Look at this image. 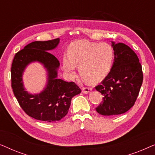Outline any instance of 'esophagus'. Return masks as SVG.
Returning <instances> with one entry per match:
<instances>
[{"label": "esophagus", "mask_w": 155, "mask_h": 155, "mask_svg": "<svg viewBox=\"0 0 155 155\" xmlns=\"http://www.w3.org/2000/svg\"><path fill=\"white\" fill-rule=\"evenodd\" d=\"M92 87H82V92L84 93V94H87L92 90Z\"/></svg>", "instance_id": "obj_1"}]
</instances>
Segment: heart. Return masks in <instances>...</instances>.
I'll return each instance as SVG.
<instances>
[{
    "mask_svg": "<svg viewBox=\"0 0 155 155\" xmlns=\"http://www.w3.org/2000/svg\"><path fill=\"white\" fill-rule=\"evenodd\" d=\"M113 60L114 50L109 44L78 41L70 46L68 57L63 58V63L68 75L73 76L78 65L84 80L97 82L107 75Z\"/></svg>",
    "mask_w": 155,
    "mask_h": 155,
    "instance_id": "heart-1",
    "label": "heart"
}]
</instances>
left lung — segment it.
<instances>
[{
	"label": "left lung",
	"mask_w": 155,
	"mask_h": 155,
	"mask_svg": "<svg viewBox=\"0 0 155 155\" xmlns=\"http://www.w3.org/2000/svg\"><path fill=\"white\" fill-rule=\"evenodd\" d=\"M114 62L111 71L95 89L103 95L96 109L103 116L126 113L135 104L143 81L142 65L136 54L123 43L111 42Z\"/></svg>",
	"instance_id": "left-lung-1"
}]
</instances>
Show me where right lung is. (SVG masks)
<instances>
[{"label": "right lung", "mask_w": 155, "mask_h": 155, "mask_svg": "<svg viewBox=\"0 0 155 155\" xmlns=\"http://www.w3.org/2000/svg\"><path fill=\"white\" fill-rule=\"evenodd\" d=\"M59 43V39L45 41H34L27 44L15 55L11 67V86L19 104L27 115L35 119L54 122L65 117L68 112L71 99L81 90L74 82H68L57 78L60 63L48 52ZM39 61L48 71V83L39 95L28 94L24 90L21 75L29 62Z\"/></svg>", "instance_id": "1"}]
</instances>
